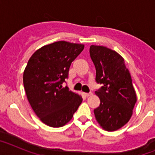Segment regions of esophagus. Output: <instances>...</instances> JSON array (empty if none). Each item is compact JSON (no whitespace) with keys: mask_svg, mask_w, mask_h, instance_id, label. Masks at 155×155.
I'll return each mask as SVG.
<instances>
[{"mask_svg":"<svg viewBox=\"0 0 155 155\" xmlns=\"http://www.w3.org/2000/svg\"><path fill=\"white\" fill-rule=\"evenodd\" d=\"M83 94H84L85 97H88V96H90V95H91V94H92V93H83Z\"/></svg>","mask_w":155,"mask_h":155,"instance_id":"34e87169","label":"esophagus"}]
</instances>
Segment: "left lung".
Here are the masks:
<instances>
[{"label": "left lung", "instance_id": "obj_1", "mask_svg": "<svg viewBox=\"0 0 155 155\" xmlns=\"http://www.w3.org/2000/svg\"><path fill=\"white\" fill-rule=\"evenodd\" d=\"M90 56L96 69L95 81L103 87L95 91L100 105L94 109L98 124L106 131H116L128 123L137 102V94L125 61L117 52L91 45Z\"/></svg>", "mask_w": 155, "mask_h": 155}]
</instances>
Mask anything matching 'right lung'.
<instances>
[{
  "label": "right lung",
  "mask_w": 155,
  "mask_h": 155,
  "mask_svg": "<svg viewBox=\"0 0 155 155\" xmlns=\"http://www.w3.org/2000/svg\"><path fill=\"white\" fill-rule=\"evenodd\" d=\"M84 45L57 41L39 48L31 55L23 73L28 101L39 120L51 127H61L72 119L81 95L62 83L70 66Z\"/></svg>",
  "instance_id": "1"
}]
</instances>
